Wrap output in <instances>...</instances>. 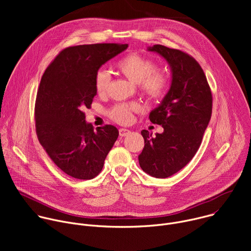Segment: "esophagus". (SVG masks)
<instances>
[{"label":"esophagus","mask_w":251,"mask_h":251,"mask_svg":"<svg viewBox=\"0 0 251 251\" xmlns=\"http://www.w3.org/2000/svg\"><path fill=\"white\" fill-rule=\"evenodd\" d=\"M129 132H130V131H129L128 129H125V128H120V129H119V135H120L121 137L126 136Z\"/></svg>","instance_id":"34e87169"}]
</instances>
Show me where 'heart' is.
Segmentation results:
<instances>
[{"mask_svg":"<svg viewBox=\"0 0 251 251\" xmlns=\"http://www.w3.org/2000/svg\"><path fill=\"white\" fill-rule=\"evenodd\" d=\"M116 69L130 81L137 83L141 92L149 99L163 97L169 87L168 76L157 70L158 64L152 58L138 52L121 57L115 64ZM94 88L98 95H105L109 89L111 77L106 70L99 69L94 75ZM139 110L136 103H117L109 109L110 118L120 124L133 121V112Z\"/></svg>","mask_w":251,"mask_h":251,"instance_id":"heart-1","label":"heart"}]
</instances>
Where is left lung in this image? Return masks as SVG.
I'll return each mask as SVG.
<instances>
[{
  "label": "left lung",
  "mask_w": 251,
  "mask_h": 251,
  "mask_svg": "<svg viewBox=\"0 0 251 251\" xmlns=\"http://www.w3.org/2000/svg\"><path fill=\"white\" fill-rule=\"evenodd\" d=\"M149 50L168 61L173 76L168 94L149 115L164 132L152 137L149 131H141L145 146L138 159L143 171L165 178L187 166L199 150L210 120L212 95L202 68L192 55L161 45Z\"/></svg>",
  "instance_id": "left-lung-1"
}]
</instances>
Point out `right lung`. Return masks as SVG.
<instances>
[{
	"mask_svg": "<svg viewBox=\"0 0 251 251\" xmlns=\"http://www.w3.org/2000/svg\"><path fill=\"white\" fill-rule=\"evenodd\" d=\"M128 48L94 44L62 50L46 69L34 105L35 131L51 161L66 175L91 180L101 171L119 132L113 125L85 122L96 91L99 67Z\"/></svg>",
	"mask_w": 251,
	"mask_h": 251,
	"instance_id": "obj_1",
	"label": "right lung"
}]
</instances>
